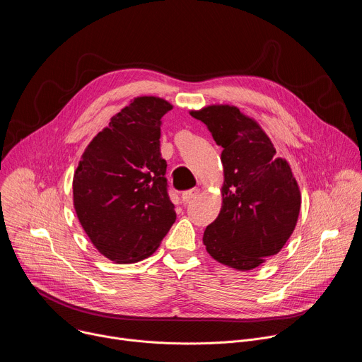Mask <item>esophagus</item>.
<instances>
[{"instance_id":"esophagus-1","label":"esophagus","mask_w":362,"mask_h":362,"mask_svg":"<svg viewBox=\"0 0 362 362\" xmlns=\"http://www.w3.org/2000/svg\"><path fill=\"white\" fill-rule=\"evenodd\" d=\"M199 189L197 187H193V189H190V190H186V192H183L182 193V200L183 202H189V200H192L193 197H196L197 194H199Z\"/></svg>"}]
</instances>
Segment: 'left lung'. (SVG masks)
<instances>
[{
	"label": "left lung",
	"mask_w": 362,
	"mask_h": 362,
	"mask_svg": "<svg viewBox=\"0 0 362 362\" xmlns=\"http://www.w3.org/2000/svg\"><path fill=\"white\" fill-rule=\"evenodd\" d=\"M223 147V203L203 233L206 250L218 262L249 271L276 255L292 235L300 193L289 165L255 120L233 106L192 112Z\"/></svg>",
	"instance_id": "left-lung-1"
}]
</instances>
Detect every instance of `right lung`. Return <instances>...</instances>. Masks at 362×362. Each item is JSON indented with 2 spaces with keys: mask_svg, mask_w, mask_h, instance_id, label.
Listing matches in <instances>:
<instances>
[{
  "mask_svg": "<svg viewBox=\"0 0 362 362\" xmlns=\"http://www.w3.org/2000/svg\"><path fill=\"white\" fill-rule=\"evenodd\" d=\"M169 110L163 98H134L91 140L74 173L77 218L110 261L150 256L176 221L160 154V119Z\"/></svg>",
  "mask_w": 362,
  "mask_h": 362,
  "instance_id": "1",
  "label": "right lung"
}]
</instances>
